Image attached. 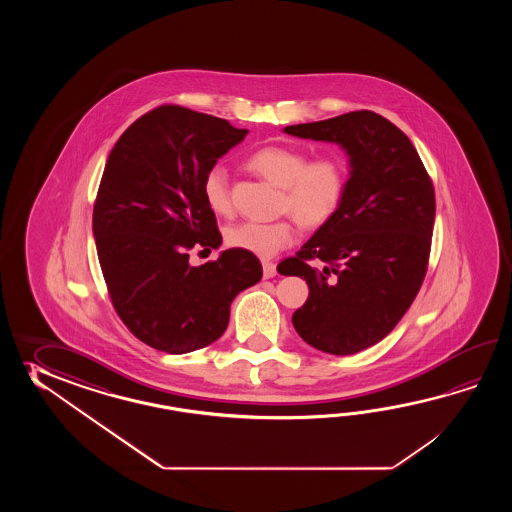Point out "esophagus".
I'll use <instances>...</instances> for the list:
<instances>
[{"label": "esophagus", "mask_w": 512, "mask_h": 512, "mask_svg": "<svg viewBox=\"0 0 512 512\" xmlns=\"http://www.w3.org/2000/svg\"><path fill=\"white\" fill-rule=\"evenodd\" d=\"M261 265H263V276H265V278H274V276H276V263L263 261Z\"/></svg>", "instance_id": "esophagus-1"}]
</instances>
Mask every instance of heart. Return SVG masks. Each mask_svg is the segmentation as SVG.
<instances>
[{"label":"heart","instance_id":"b5f03b06","mask_svg":"<svg viewBox=\"0 0 512 512\" xmlns=\"http://www.w3.org/2000/svg\"><path fill=\"white\" fill-rule=\"evenodd\" d=\"M249 166L267 181L283 188L282 207L291 210L307 227H318L331 218L346 188L344 166L335 157H322L307 163V155L293 146H265L249 157ZM207 207L227 216L232 212L229 174L223 166H212L203 179ZM296 238L293 219L271 223L241 221L225 232L230 247L272 258L289 247Z\"/></svg>","mask_w":512,"mask_h":512}]
</instances>
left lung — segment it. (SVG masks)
<instances>
[{"mask_svg": "<svg viewBox=\"0 0 512 512\" xmlns=\"http://www.w3.org/2000/svg\"><path fill=\"white\" fill-rule=\"evenodd\" d=\"M283 133L337 144L348 155L340 207L278 272L309 285L293 315L302 340L329 355H353L381 342L414 302L430 254L434 186L410 139L373 111ZM309 259L327 265L315 270Z\"/></svg>", "mask_w": 512, "mask_h": 512, "instance_id": "obj_1", "label": "left lung"}]
</instances>
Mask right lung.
<instances>
[{
	"label": "right lung",
	"instance_id": "right-lung-1",
	"mask_svg": "<svg viewBox=\"0 0 512 512\" xmlns=\"http://www.w3.org/2000/svg\"><path fill=\"white\" fill-rule=\"evenodd\" d=\"M247 133L207 113L161 106L135 120L109 153L93 210L98 261L122 322L159 351L183 355L216 342L232 300L261 280L251 252L221 251L199 267L188 254L221 245L203 179Z\"/></svg>",
	"mask_w": 512,
	"mask_h": 512
}]
</instances>
